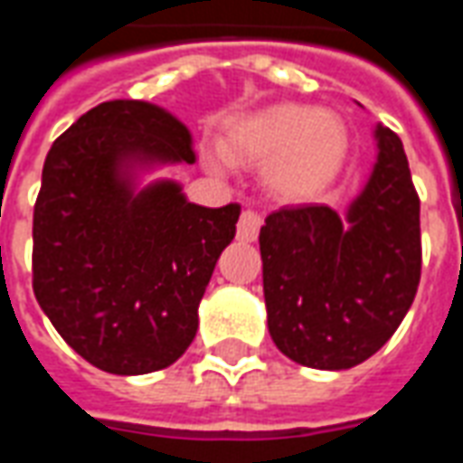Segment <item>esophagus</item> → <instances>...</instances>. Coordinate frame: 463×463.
Wrapping results in <instances>:
<instances>
[{
    "instance_id": "34e87169",
    "label": "esophagus",
    "mask_w": 463,
    "mask_h": 463,
    "mask_svg": "<svg viewBox=\"0 0 463 463\" xmlns=\"http://www.w3.org/2000/svg\"><path fill=\"white\" fill-rule=\"evenodd\" d=\"M262 225V215L258 211H242L241 221H238V241L252 242L258 238Z\"/></svg>"
}]
</instances>
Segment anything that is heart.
<instances>
[{
    "mask_svg": "<svg viewBox=\"0 0 463 463\" xmlns=\"http://www.w3.org/2000/svg\"><path fill=\"white\" fill-rule=\"evenodd\" d=\"M222 148L231 161L268 163L265 185L285 201H305L337 173L347 131L332 111L275 104L235 123Z\"/></svg>",
    "mask_w": 463,
    "mask_h": 463,
    "instance_id": "b5f03b06",
    "label": "heart"
}]
</instances>
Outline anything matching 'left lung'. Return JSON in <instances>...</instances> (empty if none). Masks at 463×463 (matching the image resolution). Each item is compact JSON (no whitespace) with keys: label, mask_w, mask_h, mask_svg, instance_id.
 <instances>
[{"label":"left lung","mask_w":463,"mask_h":463,"mask_svg":"<svg viewBox=\"0 0 463 463\" xmlns=\"http://www.w3.org/2000/svg\"><path fill=\"white\" fill-rule=\"evenodd\" d=\"M374 141L377 163L345 215L312 203L270 213L260 228L268 330L305 367H357L417 295L419 195L397 133L377 123Z\"/></svg>","instance_id":"8db88e82"}]
</instances>
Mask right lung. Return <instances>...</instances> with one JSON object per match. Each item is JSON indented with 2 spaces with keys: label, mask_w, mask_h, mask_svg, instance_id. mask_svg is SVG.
Instances as JSON below:
<instances>
[{
  "label": "right lung",
  "mask_w": 463,
  "mask_h": 463,
  "mask_svg": "<svg viewBox=\"0 0 463 463\" xmlns=\"http://www.w3.org/2000/svg\"><path fill=\"white\" fill-rule=\"evenodd\" d=\"M195 163L193 136L148 101L116 99L71 123L46 153L34 205V295L66 345L111 374L171 367L241 205L203 208L181 183L143 173Z\"/></svg>",
  "instance_id": "add662e5"
}]
</instances>
